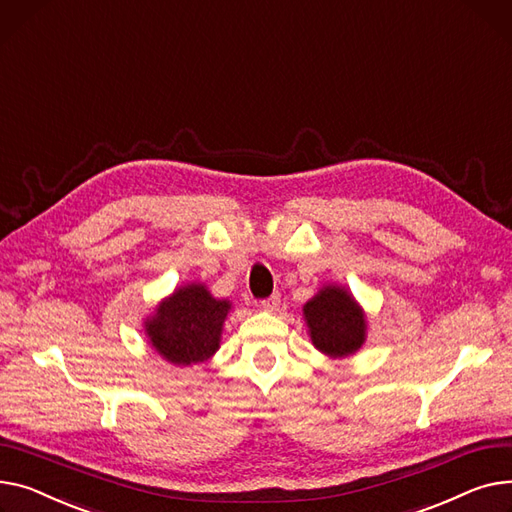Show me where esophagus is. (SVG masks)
<instances>
[{"label":"esophagus","instance_id":"34e87169","mask_svg":"<svg viewBox=\"0 0 512 512\" xmlns=\"http://www.w3.org/2000/svg\"><path fill=\"white\" fill-rule=\"evenodd\" d=\"M279 306H281V295L279 293H273V295L262 299V302H260V308L264 312H275Z\"/></svg>","mask_w":512,"mask_h":512}]
</instances>
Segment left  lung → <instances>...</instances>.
Instances as JSON below:
<instances>
[{
    "label": "left lung",
    "mask_w": 512,
    "mask_h": 512,
    "mask_svg": "<svg viewBox=\"0 0 512 512\" xmlns=\"http://www.w3.org/2000/svg\"><path fill=\"white\" fill-rule=\"evenodd\" d=\"M312 345L333 359L355 355L368 337V318L353 293L328 283L302 308Z\"/></svg>",
    "instance_id": "8db88e82"
}]
</instances>
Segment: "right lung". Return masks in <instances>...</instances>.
I'll list each match as a JSON object with an SVG mask.
<instances>
[{"mask_svg":"<svg viewBox=\"0 0 512 512\" xmlns=\"http://www.w3.org/2000/svg\"><path fill=\"white\" fill-rule=\"evenodd\" d=\"M231 308L229 299L215 297L204 283H188L144 318V335L165 362L179 368L202 364L219 351Z\"/></svg>","mask_w":512,"mask_h":512,"instance_id":"1","label":"right lung"}]
</instances>
